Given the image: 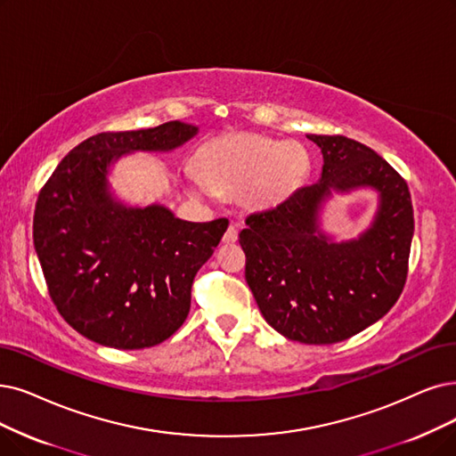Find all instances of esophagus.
Segmentation results:
<instances>
[{
	"label": "esophagus",
	"instance_id": "esophagus-1",
	"mask_svg": "<svg viewBox=\"0 0 456 456\" xmlns=\"http://www.w3.org/2000/svg\"><path fill=\"white\" fill-rule=\"evenodd\" d=\"M238 241V228H235L233 224L232 226H228V230L224 232V235H223V243L224 245H232V243H235Z\"/></svg>",
	"mask_w": 456,
	"mask_h": 456
}]
</instances>
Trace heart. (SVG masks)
Returning a JSON list of instances; mask_svg holds the SVG:
<instances>
[{
    "label": "heart",
    "instance_id": "b5f03b06",
    "mask_svg": "<svg viewBox=\"0 0 456 456\" xmlns=\"http://www.w3.org/2000/svg\"><path fill=\"white\" fill-rule=\"evenodd\" d=\"M198 172L185 181L194 194H240L250 211L279 208L294 196L311 172V153L299 142H281L258 133H230L198 151Z\"/></svg>",
    "mask_w": 456,
    "mask_h": 456
}]
</instances>
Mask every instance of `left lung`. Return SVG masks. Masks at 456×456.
I'll list each match as a JSON object with an SVG mask.
<instances>
[{"instance_id": "left-lung-1", "label": "left lung", "mask_w": 456, "mask_h": 456, "mask_svg": "<svg viewBox=\"0 0 456 456\" xmlns=\"http://www.w3.org/2000/svg\"><path fill=\"white\" fill-rule=\"evenodd\" d=\"M323 157L318 183L247 218L245 279L265 322L289 340L335 344L384 318L403 294L413 238L406 181L365 143L308 134ZM379 194L373 221L338 242L321 224L333 193Z\"/></svg>"}]
</instances>
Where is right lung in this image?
Wrapping results in <instances>:
<instances>
[{
  "label": "right lung",
  "instance_id": "right-lung-1",
  "mask_svg": "<svg viewBox=\"0 0 456 456\" xmlns=\"http://www.w3.org/2000/svg\"><path fill=\"white\" fill-rule=\"evenodd\" d=\"M196 134L198 126L183 121L95 134L43 187L33 216L35 252L53 305L86 338L118 350L151 348L187 320L192 281L228 221L189 223L162 204H125L110 172L121 157L174 151Z\"/></svg>",
  "mask_w": 456,
  "mask_h": 456
}]
</instances>
